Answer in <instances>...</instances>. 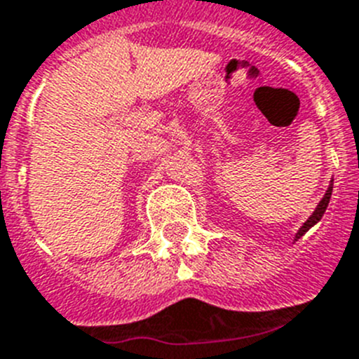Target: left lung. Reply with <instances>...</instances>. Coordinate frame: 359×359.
Listing matches in <instances>:
<instances>
[{
	"instance_id": "8db88e82",
	"label": "left lung",
	"mask_w": 359,
	"mask_h": 359,
	"mask_svg": "<svg viewBox=\"0 0 359 359\" xmlns=\"http://www.w3.org/2000/svg\"><path fill=\"white\" fill-rule=\"evenodd\" d=\"M331 194H332V185L327 189V192H325V196H323V198H322V201L318 203V207H316V210L313 212V215H311V217L307 219L306 223H304V226L300 228V230H298L297 239H300V237H302L304 233H306V231L309 230L311 226H313V224H316L320 221V219H322V215L325 214V208H327V205H329V199H331Z\"/></svg>"
}]
</instances>
